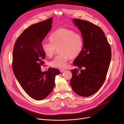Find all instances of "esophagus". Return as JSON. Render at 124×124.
Returning <instances> with one entry per match:
<instances>
[{"label": "esophagus", "instance_id": "34e87169", "mask_svg": "<svg viewBox=\"0 0 124 124\" xmlns=\"http://www.w3.org/2000/svg\"><path fill=\"white\" fill-rule=\"evenodd\" d=\"M64 71H65V69H61V70H60V72H61V73L64 72Z\"/></svg>", "mask_w": 124, "mask_h": 124}]
</instances>
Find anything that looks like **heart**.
<instances>
[{"label": "heart", "mask_w": 124, "mask_h": 124, "mask_svg": "<svg viewBox=\"0 0 124 124\" xmlns=\"http://www.w3.org/2000/svg\"><path fill=\"white\" fill-rule=\"evenodd\" d=\"M50 42L45 41L42 44V49L49 57L53 56L57 50L60 54L50 62L52 67L64 69L71 59L78 56L83 47V38L81 34L73 30L61 28L56 30L50 37Z\"/></svg>", "instance_id": "obj_1"}]
</instances>
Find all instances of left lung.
Here are the masks:
<instances>
[{
	"label": "left lung",
	"instance_id": "1",
	"mask_svg": "<svg viewBox=\"0 0 124 124\" xmlns=\"http://www.w3.org/2000/svg\"><path fill=\"white\" fill-rule=\"evenodd\" d=\"M73 21L81 31L83 39L80 55L73 62L79 69L71 70L70 84L74 92L88 97L96 93L105 81L108 70L112 52L102 30L89 22L74 18Z\"/></svg>",
	"mask_w": 124,
	"mask_h": 124
}]
</instances>
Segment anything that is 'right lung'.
Instances as JSON below:
<instances>
[{
  "mask_svg": "<svg viewBox=\"0 0 124 124\" xmlns=\"http://www.w3.org/2000/svg\"><path fill=\"white\" fill-rule=\"evenodd\" d=\"M53 18L31 25L19 36L14 46L12 67L22 87L31 97L42 100L53 90L58 69L49 68L42 72L41 66L46 55L42 49V41L52 27Z\"/></svg>",
  "mask_w": 124,
  "mask_h": 124,
  "instance_id": "right-lung-1",
  "label": "right lung"
}]
</instances>
